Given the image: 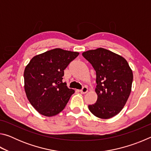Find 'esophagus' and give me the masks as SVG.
<instances>
[{
  "instance_id": "obj_1",
  "label": "esophagus",
  "mask_w": 151,
  "mask_h": 151,
  "mask_svg": "<svg viewBox=\"0 0 151 151\" xmlns=\"http://www.w3.org/2000/svg\"><path fill=\"white\" fill-rule=\"evenodd\" d=\"M80 92L82 94H85L88 92V88L86 87V86H83V88H82L80 91Z\"/></svg>"
}]
</instances>
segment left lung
I'll use <instances>...</instances> for the list:
<instances>
[{"instance_id":"left-lung-1","label":"left lung","mask_w":151,"mask_h":151,"mask_svg":"<svg viewBox=\"0 0 151 151\" xmlns=\"http://www.w3.org/2000/svg\"><path fill=\"white\" fill-rule=\"evenodd\" d=\"M96 71L98 96L88 109L94 116L108 119L123 109L131 92L133 74L124 58L103 48L83 52Z\"/></svg>"}]
</instances>
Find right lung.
<instances>
[{
  "label": "right lung",
  "mask_w": 151,
  "mask_h": 151,
  "mask_svg": "<svg viewBox=\"0 0 151 151\" xmlns=\"http://www.w3.org/2000/svg\"><path fill=\"white\" fill-rule=\"evenodd\" d=\"M79 53L61 48L35 56L25 67L24 91L28 100L40 114L57 115L75 93L63 83L64 70Z\"/></svg>",
  "instance_id": "obj_1"
}]
</instances>
